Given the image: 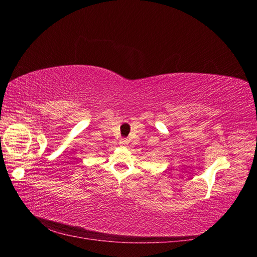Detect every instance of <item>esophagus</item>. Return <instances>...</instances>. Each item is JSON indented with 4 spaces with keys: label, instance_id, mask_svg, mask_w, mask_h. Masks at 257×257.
Listing matches in <instances>:
<instances>
[{
    "label": "esophagus",
    "instance_id": "obj_1",
    "mask_svg": "<svg viewBox=\"0 0 257 257\" xmlns=\"http://www.w3.org/2000/svg\"><path fill=\"white\" fill-rule=\"evenodd\" d=\"M128 143H129V141H128L127 138H121L120 142H119V144L121 146H125V145H128Z\"/></svg>",
    "mask_w": 257,
    "mask_h": 257
}]
</instances>
